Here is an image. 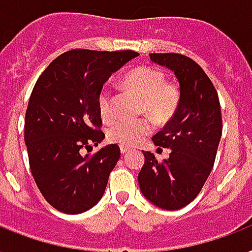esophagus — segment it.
<instances>
[{"instance_id":"obj_1","label":"esophagus","mask_w":252,"mask_h":252,"mask_svg":"<svg viewBox=\"0 0 252 252\" xmlns=\"http://www.w3.org/2000/svg\"><path fill=\"white\" fill-rule=\"evenodd\" d=\"M121 153H122V154L128 153V148L126 147V146H121Z\"/></svg>"}]
</instances>
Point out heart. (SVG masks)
Here are the masks:
<instances>
[{
	"label": "heart",
	"instance_id": "heart-1",
	"mask_svg": "<svg viewBox=\"0 0 252 252\" xmlns=\"http://www.w3.org/2000/svg\"><path fill=\"white\" fill-rule=\"evenodd\" d=\"M124 85L140 99V113L147 114L157 124H167L180 106V87L173 81H165L164 73L154 67H138L124 77ZM99 116L104 121L114 118L112 92L101 88L97 97ZM147 118L134 121H116L108 128V138L121 146H132L151 131Z\"/></svg>",
	"mask_w": 252,
	"mask_h": 252
}]
</instances>
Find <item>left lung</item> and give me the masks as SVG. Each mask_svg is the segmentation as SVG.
<instances>
[{"label": "left lung", "mask_w": 252, "mask_h": 252, "mask_svg": "<svg viewBox=\"0 0 252 252\" xmlns=\"http://www.w3.org/2000/svg\"><path fill=\"white\" fill-rule=\"evenodd\" d=\"M150 59L175 72L181 101L172 120L153 136L158 150H171L169 158L159 161L143 153L138 181L154 205L177 210L196 198L213 168L222 134L221 106L213 83L194 60L173 52L150 54Z\"/></svg>", "instance_id": "1"}]
</instances>
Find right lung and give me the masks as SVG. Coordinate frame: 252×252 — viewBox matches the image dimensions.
<instances>
[{"instance_id":"right-lung-1","label":"right lung","mask_w":252,"mask_h":252,"mask_svg":"<svg viewBox=\"0 0 252 252\" xmlns=\"http://www.w3.org/2000/svg\"><path fill=\"white\" fill-rule=\"evenodd\" d=\"M138 55L131 50H71L52 60L36 80L25 117V142L35 183L59 212H87L104 194L121 157L118 144L85 157L80 150L105 138L98 93L113 72Z\"/></svg>"}]
</instances>
